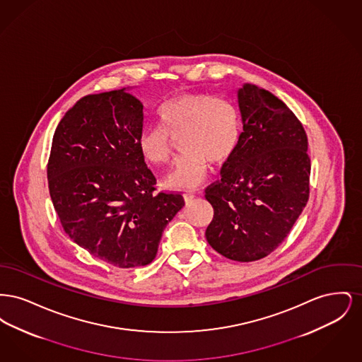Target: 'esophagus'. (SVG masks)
Listing matches in <instances>:
<instances>
[{"instance_id": "34e87169", "label": "esophagus", "mask_w": 362, "mask_h": 362, "mask_svg": "<svg viewBox=\"0 0 362 362\" xmlns=\"http://www.w3.org/2000/svg\"><path fill=\"white\" fill-rule=\"evenodd\" d=\"M183 197H185V201H186V202H189V201L195 197V192H192V191H185V192H183Z\"/></svg>"}]
</instances>
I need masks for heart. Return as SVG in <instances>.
Here are the masks:
<instances>
[{
  "label": "heart",
  "mask_w": 362,
  "mask_h": 362,
  "mask_svg": "<svg viewBox=\"0 0 362 362\" xmlns=\"http://www.w3.org/2000/svg\"><path fill=\"white\" fill-rule=\"evenodd\" d=\"M157 126L138 137L142 158L155 167L173 157V138H179L183 153L177 157L167 185L175 189L197 187L207 173V161L223 164L239 148L240 111L223 95L183 93L161 104L156 111Z\"/></svg>",
  "instance_id": "heart-1"
}]
</instances>
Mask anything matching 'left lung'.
Wrapping results in <instances>:
<instances>
[{
    "mask_svg": "<svg viewBox=\"0 0 362 362\" xmlns=\"http://www.w3.org/2000/svg\"><path fill=\"white\" fill-rule=\"evenodd\" d=\"M238 99L240 144L205 189L214 210L205 235L225 258L254 262L278 248L307 205L310 158L303 123L286 104L250 84Z\"/></svg>",
    "mask_w": 362,
    "mask_h": 362,
    "instance_id": "8db88e82",
    "label": "left lung"
}]
</instances>
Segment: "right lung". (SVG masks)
<instances>
[{"instance_id": "obj_1", "label": "right lung", "mask_w": 362, "mask_h": 362, "mask_svg": "<svg viewBox=\"0 0 362 362\" xmlns=\"http://www.w3.org/2000/svg\"><path fill=\"white\" fill-rule=\"evenodd\" d=\"M142 108L124 89L80 99L57 126L47 163L64 232L122 269L153 262L164 228L185 206L180 192H157L139 153Z\"/></svg>"}]
</instances>
